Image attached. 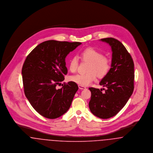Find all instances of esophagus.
Returning a JSON list of instances; mask_svg holds the SVG:
<instances>
[{
    "instance_id": "34e87169",
    "label": "esophagus",
    "mask_w": 153,
    "mask_h": 153,
    "mask_svg": "<svg viewBox=\"0 0 153 153\" xmlns=\"http://www.w3.org/2000/svg\"><path fill=\"white\" fill-rule=\"evenodd\" d=\"M78 86H79V89H86V87H84L82 85H79Z\"/></svg>"
}]
</instances>
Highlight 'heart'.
<instances>
[{
	"label": "heart",
	"instance_id": "b5f03b06",
	"mask_svg": "<svg viewBox=\"0 0 153 153\" xmlns=\"http://www.w3.org/2000/svg\"><path fill=\"white\" fill-rule=\"evenodd\" d=\"M80 57L82 60L89 62L88 67V72L78 73L72 75L69 79L71 81L82 86H87L94 81L96 78V74L99 78H103L110 71L111 63L109 59L102 56L101 51L94 48L89 47L80 52ZM79 66V59L76 56H73L69 62V69L74 72Z\"/></svg>",
	"mask_w": 153,
	"mask_h": 153
}]
</instances>
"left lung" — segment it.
<instances>
[{
  "mask_svg": "<svg viewBox=\"0 0 153 153\" xmlns=\"http://www.w3.org/2000/svg\"><path fill=\"white\" fill-rule=\"evenodd\" d=\"M100 41L111 48L112 61L109 72L100 82L106 88H89L91 92L89 107L91 112L101 119H108L116 115L126 105L134 91V64L131 55L120 41L114 38Z\"/></svg>",
  "mask_w": 153,
  "mask_h": 153,
  "instance_id": "left-lung-1",
  "label": "left lung"
}]
</instances>
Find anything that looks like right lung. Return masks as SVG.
Returning <instances> with one entry per match:
<instances>
[{"label":"right lung","instance_id":"obj_1","mask_svg":"<svg viewBox=\"0 0 153 153\" xmlns=\"http://www.w3.org/2000/svg\"><path fill=\"white\" fill-rule=\"evenodd\" d=\"M80 42L49 40L30 52L23 65L24 92L30 103L41 115L56 119L69 109L79 87L69 81L63 87L56 86L68 73L65 58Z\"/></svg>","mask_w":153,"mask_h":153}]
</instances>
